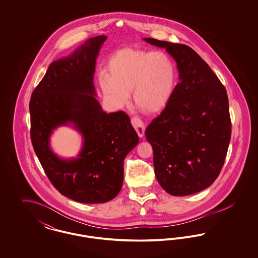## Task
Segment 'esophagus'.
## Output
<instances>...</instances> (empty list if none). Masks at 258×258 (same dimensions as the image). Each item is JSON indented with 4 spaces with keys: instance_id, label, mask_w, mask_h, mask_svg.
<instances>
[{
    "instance_id": "esophagus-1",
    "label": "esophagus",
    "mask_w": 258,
    "mask_h": 258,
    "mask_svg": "<svg viewBox=\"0 0 258 258\" xmlns=\"http://www.w3.org/2000/svg\"><path fill=\"white\" fill-rule=\"evenodd\" d=\"M132 123H133V125H134V127H135L138 136L139 137H143L144 136V133H145V126H144L143 122L139 118L134 117L132 119Z\"/></svg>"
}]
</instances>
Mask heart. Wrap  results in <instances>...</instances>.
<instances>
[{
	"label": "heart",
	"instance_id": "b5f03b06",
	"mask_svg": "<svg viewBox=\"0 0 258 258\" xmlns=\"http://www.w3.org/2000/svg\"><path fill=\"white\" fill-rule=\"evenodd\" d=\"M107 76L99 78L103 95L116 107H123L134 93L135 104L148 113L164 109L176 85V68L161 50L124 47L115 51L106 64Z\"/></svg>",
	"mask_w": 258,
	"mask_h": 258
}]
</instances>
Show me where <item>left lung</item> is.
I'll return each instance as SVG.
<instances>
[{
    "mask_svg": "<svg viewBox=\"0 0 258 258\" xmlns=\"http://www.w3.org/2000/svg\"><path fill=\"white\" fill-rule=\"evenodd\" d=\"M143 39L171 55L180 80L166 107L145 132L157 180L174 197L197 194L215 182L226 157L231 137L226 90L189 46Z\"/></svg>",
    "mask_w": 258,
    "mask_h": 258,
    "instance_id": "left-lung-1",
    "label": "left lung"
}]
</instances>
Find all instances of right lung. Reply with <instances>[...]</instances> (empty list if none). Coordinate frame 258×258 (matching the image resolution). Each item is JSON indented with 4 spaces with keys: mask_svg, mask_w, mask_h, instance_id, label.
I'll list each match as a JSON object with an SVG mask.
<instances>
[{
    "mask_svg": "<svg viewBox=\"0 0 258 258\" xmlns=\"http://www.w3.org/2000/svg\"><path fill=\"white\" fill-rule=\"evenodd\" d=\"M106 36L91 37L71 55L50 63L30 101L31 140L50 182L63 197L96 204L120 192L123 160L139 138L123 112L102 110L94 86L96 60ZM61 125L83 136L76 158L61 159L50 149L49 137Z\"/></svg>",
    "mask_w": 258,
    "mask_h": 258,
    "instance_id": "obj_1",
    "label": "right lung"
}]
</instances>
